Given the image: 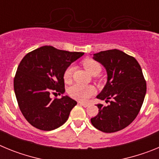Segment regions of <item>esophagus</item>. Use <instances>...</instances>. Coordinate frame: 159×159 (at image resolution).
Wrapping results in <instances>:
<instances>
[{
	"label": "esophagus",
	"mask_w": 159,
	"mask_h": 159,
	"mask_svg": "<svg viewBox=\"0 0 159 159\" xmlns=\"http://www.w3.org/2000/svg\"><path fill=\"white\" fill-rule=\"evenodd\" d=\"M79 103H80V105H81V106L84 107H88L89 106V103H88V102H79Z\"/></svg>",
	"instance_id": "1"
}]
</instances>
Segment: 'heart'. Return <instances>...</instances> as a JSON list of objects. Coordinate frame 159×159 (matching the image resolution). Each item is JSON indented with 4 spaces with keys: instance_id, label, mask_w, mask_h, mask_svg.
I'll list each match as a JSON object with an SVG mask.
<instances>
[{
    "instance_id": "1",
    "label": "heart",
    "mask_w": 159,
    "mask_h": 159,
    "mask_svg": "<svg viewBox=\"0 0 159 159\" xmlns=\"http://www.w3.org/2000/svg\"><path fill=\"white\" fill-rule=\"evenodd\" d=\"M84 68L91 75H98L101 71V66L99 63L92 60L86 59L83 61ZM73 67L69 66L66 68L64 73V79L66 82L70 80L72 75ZM95 93V88L92 85H82V84H74L68 89L70 96L80 101H87Z\"/></svg>"
}]
</instances>
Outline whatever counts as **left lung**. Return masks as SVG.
<instances>
[{"label":"left lung","mask_w":159,"mask_h":159,"mask_svg":"<svg viewBox=\"0 0 159 159\" xmlns=\"http://www.w3.org/2000/svg\"><path fill=\"white\" fill-rule=\"evenodd\" d=\"M93 59L107 74L106 85L96 98L110 104H97L99 113L91 122L105 133L119 131L134 121L142 107L147 92L143 71L134 57L118 49L95 53Z\"/></svg>","instance_id":"1"}]
</instances>
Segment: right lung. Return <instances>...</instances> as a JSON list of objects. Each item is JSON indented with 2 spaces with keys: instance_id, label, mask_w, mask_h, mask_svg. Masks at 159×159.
<instances>
[{
  "instance_id": "add662e5",
  "label": "right lung",
  "mask_w": 159,
  "mask_h": 159,
  "mask_svg": "<svg viewBox=\"0 0 159 159\" xmlns=\"http://www.w3.org/2000/svg\"><path fill=\"white\" fill-rule=\"evenodd\" d=\"M84 54L43 46L22 59L14 78V92L20 110L32 126L52 130L67 121L77 102L67 95L54 99L50 95L64 93V71Z\"/></svg>"
}]
</instances>
